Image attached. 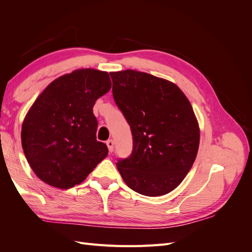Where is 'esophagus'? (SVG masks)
<instances>
[{"mask_svg": "<svg viewBox=\"0 0 252 252\" xmlns=\"http://www.w3.org/2000/svg\"><path fill=\"white\" fill-rule=\"evenodd\" d=\"M106 145H107L109 152H112L113 151V141L112 140H108L107 142H106Z\"/></svg>", "mask_w": 252, "mask_h": 252, "instance_id": "34e87169", "label": "esophagus"}]
</instances>
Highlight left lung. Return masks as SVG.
<instances>
[{"instance_id":"1","label":"left lung","mask_w":252,"mask_h":252,"mask_svg":"<svg viewBox=\"0 0 252 252\" xmlns=\"http://www.w3.org/2000/svg\"><path fill=\"white\" fill-rule=\"evenodd\" d=\"M112 94L130 125L133 149L117 163L126 185L147 196L169 193L195 161L200 127L187 96L174 83L127 69L110 72Z\"/></svg>"}]
</instances>
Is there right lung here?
<instances>
[{
  "label": "right lung",
  "instance_id": "1",
  "mask_svg": "<svg viewBox=\"0 0 252 252\" xmlns=\"http://www.w3.org/2000/svg\"><path fill=\"white\" fill-rule=\"evenodd\" d=\"M110 88L108 72L83 68L61 75L36 97L23 121L21 140L41 181L60 189L74 187L107 157V146L96 141L93 108Z\"/></svg>",
  "mask_w": 252,
  "mask_h": 252
}]
</instances>
